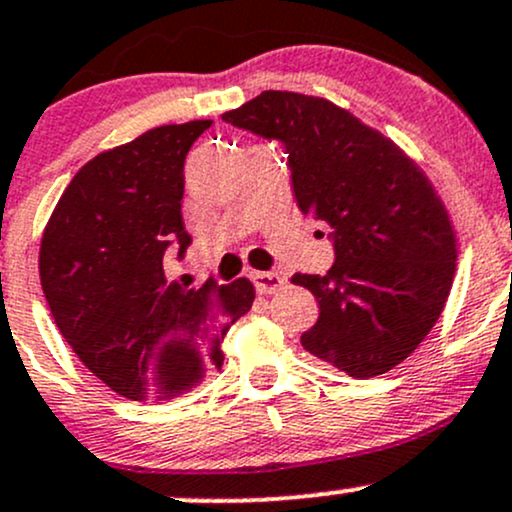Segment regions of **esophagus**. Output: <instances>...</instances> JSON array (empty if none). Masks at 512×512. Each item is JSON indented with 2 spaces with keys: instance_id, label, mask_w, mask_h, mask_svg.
Segmentation results:
<instances>
[{
  "instance_id": "34e87169",
  "label": "esophagus",
  "mask_w": 512,
  "mask_h": 512,
  "mask_svg": "<svg viewBox=\"0 0 512 512\" xmlns=\"http://www.w3.org/2000/svg\"><path fill=\"white\" fill-rule=\"evenodd\" d=\"M250 279L260 294H274V291H279L284 286L282 274H274V272H252Z\"/></svg>"
}]
</instances>
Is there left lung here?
<instances>
[{
    "instance_id": "8db88e82",
    "label": "left lung",
    "mask_w": 512,
    "mask_h": 512,
    "mask_svg": "<svg viewBox=\"0 0 512 512\" xmlns=\"http://www.w3.org/2000/svg\"><path fill=\"white\" fill-rule=\"evenodd\" d=\"M221 119L279 140L301 213L333 230L328 274L291 277L320 308L303 350L355 379L401 364L440 318L457 269L452 223L425 172L328 99L262 92Z\"/></svg>"
}]
</instances>
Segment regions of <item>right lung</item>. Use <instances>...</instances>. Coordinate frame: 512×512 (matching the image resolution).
Wrapping results in <instances>:
<instances>
[{"mask_svg": "<svg viewBox=\"0 0 512 512\" xmlns=\"http://www.w3.org/2000/svg\"><path fill=\"white\" fill-rule=\"evenodd\" d=\"M213 121L160 126L89 160L50 216L41 284L84 367L133 401H167L221 369V340L250 311V279L201 289L165 277L184 257V160Z\"/></svg>", "mask_w": 512, "mask_h": 512, "instance_id": "right-lung-1", "label": "right lung"}]
</instances>
